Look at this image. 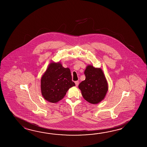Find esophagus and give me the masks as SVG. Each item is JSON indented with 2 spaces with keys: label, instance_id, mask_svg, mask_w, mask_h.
<instances>
[{
  "label": "esophagus",
  "instance_id": "esophagus-1",
  "mask_svg": "<svg viewBox=\"0 0 147 147\" xmlns=\"http://www.w3.org/2000/svg\"><path fill=\"white\" fill-rule=\"evenodd\" d=\"M75 85L76 86H78V84H79V82L78 81H75Z\"/></svg>",
  "mask_w": 147,
  "mask_h": 147
}]
</instances>
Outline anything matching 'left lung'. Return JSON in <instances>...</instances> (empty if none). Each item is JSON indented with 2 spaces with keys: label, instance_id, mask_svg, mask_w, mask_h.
Instances as JSON below:
<instances>
[{
  "label": "left lung",
  "instance_id": "1",
  "mask_svg": "<svg viewBox=\"0 0 147 147\" xmlns=\"http://www.w3.org/2000/svg\"><path fill=\"white\" fill-rule=\"evenodd\" d=\"M85 80L78 85L84 99L95 104L104 98L108 90V84L102 69L88 65L84 71Z\"/></svg>",
  "mask_w": 147,
  "mask_h": 147
}]
</instances>
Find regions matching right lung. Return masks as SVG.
Segmentation results:
<instances>
[{
    "instance_id": "right-lung-1",
    "label": "right lung",
    "mask_w": 147,
    "mask_h": 147,
    "mask_svg": "<svg viewBox=\"0 0 147 147\" xmlns=\"http://www.w3.org/2000/svg\"><path fill=\"white\" fill-rule=\"evenodd\" d=\"M75 84L70 69L59 63H51L41 80L42 96L48 102L55 103L63 98L69 88Z\"/></svg>"
}]
</instances>
